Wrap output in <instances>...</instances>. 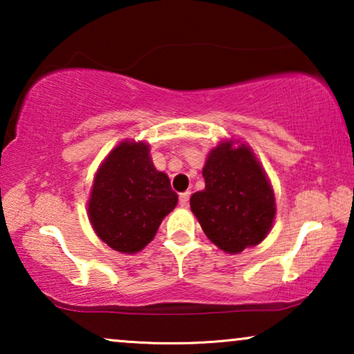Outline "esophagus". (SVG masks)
<instances>
[{
    "mask_svg": "<svg viewBox=\"0 0 354 354\" xmlns=\"http://www.w3.org/2000/svg\"><path fill=\"white\" fill-rule=\"evenodd\" d=\"M188 200H190V192H183L178 195V203H180V206H188Z\"/></svg>",
    "mask_w": 354,
    "mask_h": 354,
    "instance_id": "esophagus-1",
    "label": "esophagus"
}]
</instances>
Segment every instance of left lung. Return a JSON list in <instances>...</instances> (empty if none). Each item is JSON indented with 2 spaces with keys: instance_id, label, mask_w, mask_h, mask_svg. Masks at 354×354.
Masks as SVG:
<instances>
[{
  "instance_id": "left-lung-1",
  "label": "left lung",
  "mask_w": 354,
  "mask_h": 354,
  "mask_svg": "<svg viewBox=\"0 0 354 354\" xmlns=\"http://www.w3.org/2000/svg\"><path fill=\"white\" fill-rule=\"evenodd\" d=\"M205 190L193 193L190 206L212 243L240 253L261 243L275 216L274 192L248 147L221 143L206 159Z\"/></svg>"
}]
</instances>
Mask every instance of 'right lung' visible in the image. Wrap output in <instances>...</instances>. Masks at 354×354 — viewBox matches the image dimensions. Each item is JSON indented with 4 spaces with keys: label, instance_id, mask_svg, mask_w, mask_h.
Here are the masks:
<instances>
[{
    "label": "right lung",
    "instance_id": "obj_1",
    "mask_svg": "<svg viewBox=\"0 0 354 354\" xmlns=\"http://www.w3.org/2000/svg\"><path fill=\"white\" fill-rule=\"evenodd\" d=\"M177 200L169 177L153 166L148 145L124 142L96 174L88 214L106 245L137 253L153 240Z\"/></svg>",
    "mask_w": 354,
    "mask_h": 354
}]
</instances>
